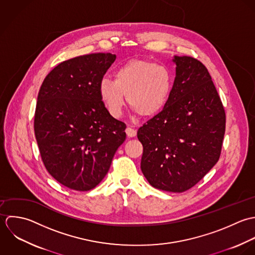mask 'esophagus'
<instances>
[{
    "label": "esophagus",
    "mask_w": 255,
    "mask_h": 255,
    "mask_svg": "<svg viewBox=\"0 0 255 255\" xmlns=\"http://www.w3.org/2000/svg\"><path fill=\"white\" fill-rule=\"evenodd\" d=\"M126 134H127V136H128L129 138H133V137L136 136L137 131H136L135 129L131 128V127H127V128H126Z\"/></svg>",
    "instance_id": "esophagus-1"
}]
</instances>
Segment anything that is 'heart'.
Listing matches in <instances>:
<instances>
[{
  "label": "heart",
  "instance_id": "b5f03b06",
  "mask_svg": "<svg viewBox=\"0 0 255 255\" xmlns=\"http://www.w3.org/2000/svg\"><path fill=\"white\" fill-rule=\"evenodd\" d=\"M171 87L172 76L167 67L148 60L131 59L116 68L114 80H101L99 94L113 117L121 116L125 95L128 104L137 113L152 117L165 106Z\"/></svg>",
  "mask_w": 255,
  "mask_h": 255
}]
</instances>
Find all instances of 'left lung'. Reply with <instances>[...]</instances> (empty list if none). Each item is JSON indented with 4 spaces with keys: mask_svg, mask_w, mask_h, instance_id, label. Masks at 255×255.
Instances as JSON below:
<instances>
[{
    "mask_svg": "<svg viewBox=\"0 0 255 255\" xmlns=\"http://www.w3.org/2000/svg\"><path fill=\"white\" fill-rule=\"evenodd\" d=\"M175 79L162 110L139 128L141 169L156 189L183 192L198 183L219 160L226 114L203 64L173 56Z\"/></svg>",
    "mask_w": 255,
    "mask_h": 255,
    "instance_id": "8db88e82",
    "label": "left lung"
}]
</instances>
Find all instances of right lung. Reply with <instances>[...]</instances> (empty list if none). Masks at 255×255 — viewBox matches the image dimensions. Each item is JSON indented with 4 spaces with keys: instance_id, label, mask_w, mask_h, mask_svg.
<instances>
[{
    "instance_id": "1",
    "label": "right lung",
    "mask_w": 255,
    "mask_h": 255,
    "mask_svg": "<svg viewBox=\"0 0 255 255\" xmlns=\"http://www.w3.org/2000/svg\"><path fill=\"white\" fill-rule=\"evenodd\" d=\"M116 59L95 53L60 63L38 93L34 133L43 163L64 186L95 188L126 139V125L102 103L99 84Z\"/></svg>"
}]
</instances>
